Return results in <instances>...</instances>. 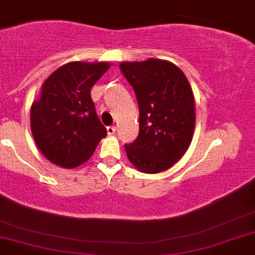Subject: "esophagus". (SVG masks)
<instances>
[{
	"label": "esophagus",
	"mask_w": 255,
	"mask_h": 255,
	"mask_svg": "<svg viewBox=\"0 0 255 255\" xmlns=\"http://www.w3.org/2000/svg\"><path fill=\"white\" fill-rule=\"evenodd\" d=\"M116 131V128L115 126H107V132H109V135H114Z\"/></svg>",
	"instance_id": "obj_1"
}]
</instances>
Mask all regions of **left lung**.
Returning <instances> with one entry per match:
<instances>
[{
  "label": "left lung",
  "mask_w": 255,
  "mask_h": 255,
  "mask_svg": "<svg viewBox=\"0 0 255 255\" xmlns=\"http://www.w3.org/2000/svg\"><path fill=\"white\" fill-rule=\"evenodd\" d=\"M139 106V135L125 150L144 173H159L178 162L192 140L195 100L183 72L165 60L121 63Z\"/></svg>",
  "instance_id": "left-lung-1"
}]
</instances>
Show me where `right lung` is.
I'll return each instance as SVG.
<instances>
[{
    "mask_svg": "<svg viewBox=\"0 0 255 255\" xmlns=\"http://www.w3.org/2000/svg\"><path fill=\"white\" fill-rule=\"evenodd\" d=\"M109 68L107 63H68L44 82L30 118L35 143L51 163L77 167L90 159L107 135L91 88Z\"/></svg>",
    "mask_w": 255,
    "mask_h": 255,
    "instance_id": "right-lung-1",
    "label": "right lung"
}]
</instances>
